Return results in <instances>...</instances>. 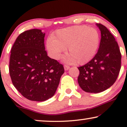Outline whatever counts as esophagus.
Segmentation results:
<instances>
[{"mask_svg": "<svg viewBox=\"0 0 127 127\" xmlns=\"http://www.w3.org/2000/svg\"><path fill=\"white\" fill-rule=\"evenodd\" d=\"M69 68H70V66H69L67 65H64V69H65V70H67Z\"/></svg>", "mask_w": 127, "mask_h": 127, "instance_id": "obj_1", "label": "esophagus"}]
</instances>
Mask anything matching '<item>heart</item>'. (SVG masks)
<instances>
[{
	"label": "heart",
	"instance_id": "heart-1",
	"mask_svg": "<svg viewBox=\"0 0 127 127\" xmlns=\"http://www.w3.org/2000/svg\"><path fill=\"white\" fill-rule=\"evenodd\" d=\"M99 43L96 29L87 27H74L57 31L48 39L47 47L51 57L58 60L67 48V62L84 64L93 58Z\"/></svg>",
	"mask_w": 127,
	"mask_h": 127
}]
</instances>
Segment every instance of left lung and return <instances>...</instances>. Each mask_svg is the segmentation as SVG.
<instances>
[{
	"label": "left lung",
	"instance_id": "8db88e82",
	"mask_svg": "<svg viewBox=\"0 0 127 127\" xmlns=\"http://www.w3.org/2000/svg\"><path fill=\"white\" fill-rule=\"evenodd\" d=\"M101 38L98 51L92 60L78 67V83L83 91L98 93L115 83L121 69V54L119 45L109 29L97 24Z\"/></svg>",
	"mask_w": 127,
	"mask_h": 127
}]
</instances>
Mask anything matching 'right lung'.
Listing matches in <instances>:
<instances>
[{
  "instance_id": "right-lung-1",
  "label": "right lung",
  "mask_w": 127,
  "mask_h": 127,
  "mask_svg": "<svg viewBox=\"0 0 127 127\" xmlns=\"http://www.w3.org/2000/svg\"><path fill=\"white\" fill-rule=\"evenodd\" d=\"M45 33L33 29L18 36L11 50L9 73L15 88L28 99L41 102L55 94L64 66L47 56Z\"/></svg>"
}]
</instances>
